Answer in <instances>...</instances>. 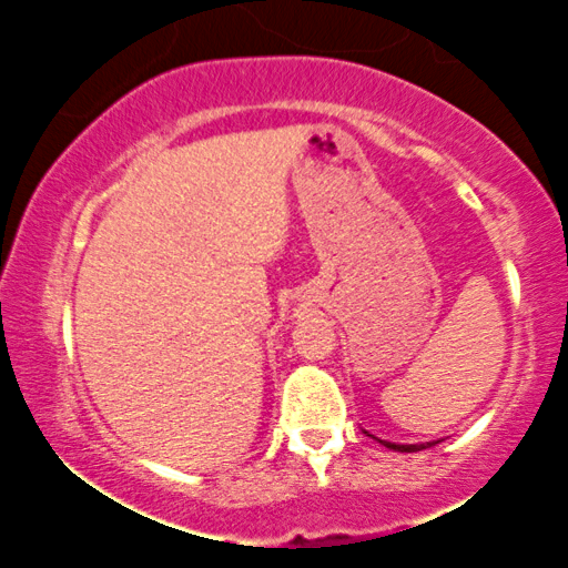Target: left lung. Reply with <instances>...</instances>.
<instances>
[{
    "mask_svg": "<svg viewBox=\"0 0 568 568\" xmlns=\"http://www.w3.org/2000/svg\"><path fill=\"white\" fill-rule=\"evenodd\" d=\"M379 443H384L387 448H393V452H406V454L422 452V448L435 446V443H389V440H379Z\"/></svg>",
    "mask_w": 568,
    "mask_h": 568,
    "instance_id": "8db88e82",
    "label": "left lung"
}]
</instances>
